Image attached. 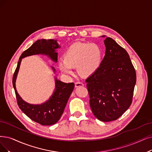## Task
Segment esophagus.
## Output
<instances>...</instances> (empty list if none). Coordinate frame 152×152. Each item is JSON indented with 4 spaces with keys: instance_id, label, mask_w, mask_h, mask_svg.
I'll list each match as a JSON object with an SVG mask.
<instances>
[{
    "instance_id": "34e87169",
    "label": "esophagus",
    "mask_w": 152,
    "mask_h": 152,
    "mask_svg": "<svg viewBox=\"0 0 152 152\" xmlns=\"http://www.w3.org/2000/svg\"><path fill=\"white\" fill-rule=\"evenodd\" d=\"M84 86V84L82 82H75V87H83Z\"/></svg>"
}]
</instances>
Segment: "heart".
I'll return each mask as SVG.
<instances>
[{
	"mask_svg": "<svg viewBox=\"0 0 152 152\" xmlns=\"http://www.w3.org/2000/svg\"><path fill=\"white\" fill-rule=\"evenodd\" d=\"M102 52L95 43H79L71 45L64 54V60L59 63L63 72L72 74V68H77L78 74L88 77L97 70L101 63Z\"/></svg>",
	"mask_w": 152,
	"mask_h": 152,
	"instance_id": "b5f03b06",
	"label": "heart"
}]
</instances>
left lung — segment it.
<instances>
[{
    "label": "left lung",
    "mask_w": 152,
    "mask_h": 152,
    "mask_svg": "<svg viewBox=\"0 0 152 152\" xmlns=\"http://www.w3.org/2000/svg\"><path fill=\"white\" fill-rule=\"evenodd\" d=\"M104 43L105 57L86 82L95 117L102 122H111L122 116L132 104L137 76L124 48L110 37Z\"/></svg>",
    "instance_id": "obj_1"
}]
</instances>
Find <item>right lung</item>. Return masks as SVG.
Here are the masks:
<instances>
[{
	"instance_id": "1",
	"label": "right lung",
	"mask_w": 152,
	"mask_h": 152,
	"mask_svg": "<svg viewBox=\"0 0 152 152\" xmlns=\"http://www.w3.org/2000/svg\"><path fill=\"white\" fill-rule=\"evenodd\" d=\"M60 47L56 40L40 39L36 41L31 47L24 51L19 58L17 68L12 78V84L15 90L17 104L20 110L28 117L42 125H52L56 124L64 113L69 97L74 90L75 84L64 83L56 77V88L50 99L40 105L30 104L22 100L18 94L15 87V80L19 72L22 58L33 55L42 54L50 57L53 62H57L58 53L56 49ZM54 72L55 69L52 67Z\"/></svg>"
}]
</instances>
